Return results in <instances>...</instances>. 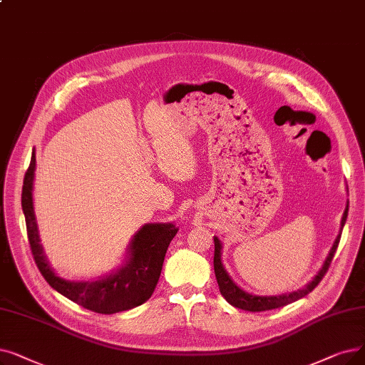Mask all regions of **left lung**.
<instances>
[{"label":"left lung","instance_id":"left-lung-1","mask_svg":"<svg viewBox=\"0 0 365 365\" xmlns=\"http://www.w3.org/2000/svg\"><path fill=\"white\" fill-rule=\"evenodd\" d=\"M347 210H349V201H347V204H346V209H344V213H343V217H341V222H340V232L337 235L334 245H332V247H331V250H329L328 257H327L322 268L319 270V273L314 276V279L309 284H306V288L294 291L291 294L268 295V297L265 295V297H262V295L249 294V292L243 291L240 287H237V283L231 279V276L225 270L224 264H222V243H220V240L217 239V237H215L213 265H215V274H216V280H217L219 291H220L222 297H224L231 306L239 307L242 310H247V312H265V310H272V309H279V307H283V306L294 303V301H297L299 298L306 297L309 292H312L316 287H318L319 282L322 280V277L328 272L329 264H331L332 258H334V253H336L339 242H340L341 230H343V227L346 224Z\"/></svg>","mask_w":365,"mask_h":365}]
</instances>
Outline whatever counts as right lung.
<instances>
[{
  "mask_svg": "<svg viewBox=\"0 0 365 365\" xmlns=\"http://www.w3.org/2000/svg\"><path fill=\"white\" fill-rule=\"evenodd\" d=\"M36 153L31 156L22 186V210L28 240L40 273L51 287L78 306L103 314L130 310L150 298L160 280L165 253L178 230L174 224H146L133 237L126 262L115 273L93 282H74L59 277L47 259L33 205Z\"/></svg>",
  "mask_w": 365,
  "mask_h": 365,
  "instance_id": "add662e5",
  "label": "right lung"
}]
</instances>
